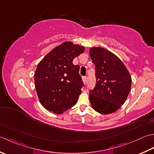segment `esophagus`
<instances>
[{
    "mask_svg": "<svg viewBox=\"0 0 154 154\" xmlns=\"http://www.w3.org/2000/svg\"><path fill=\"white\" fill-rule=\"evenodd\" d=\"M82 80H83V82L84 84H86L87 82V77L86 76H83L82 77Z\"/></svg>",
    "mask_w": 154,
    "mask_h": 154,
    "instance_id": "34e87169",
    "label": "esophagus"
}]
</instances>
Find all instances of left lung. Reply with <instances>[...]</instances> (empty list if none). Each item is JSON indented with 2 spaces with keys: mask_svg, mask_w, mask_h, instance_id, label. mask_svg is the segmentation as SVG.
<instances>
[{
  "mask_svg": "<svg viewBox=\"0 0 154 154\" xmlns=\"http://www.w3.org/2000/svg\"><path fill=\"white\" fill-rule=\"evenodd\" d=\"M90 55L95 65L96 79L94 88L89 91L91 105L100 114H111L126 100L131 76L120 59L107 50L93 47Z\"/></svg>",
  "mask_w": 154,
  "mask_h": 154,
  "instance_id": "left-lung-1",
  "label": "left lung"
}]
</instances>
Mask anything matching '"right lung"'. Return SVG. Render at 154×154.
I'll return each mask as SVG.
<instances>
[{
  "instance_id": "1",
  "label": "right lung",
  "mask_w": 154,
  "mask_h": 154,
  "mask_svg": "<svg viewBox=\"0 0 154 154\" xmlns=\"http://www.w3.org/2000/svg\"><path fill=\"white\" fill-rule=\"evenodd\" d=\"M84 49L72 42H64L38 65L34 84L40 103L48 110L60 114L76 104L84 84L80 66L74 65L72 61Z\"/></svg>"
}]
</instances>
